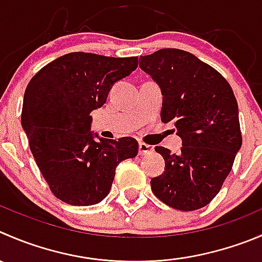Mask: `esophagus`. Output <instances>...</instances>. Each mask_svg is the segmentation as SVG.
I'll return each mask as SVG.
<instances>
[{"instance_id":"1","label":"esophagus","mask_w":262,"mask_h":262,"mask_svg":"<svg viewBox=\"0 0 262 262\" xmlns=\"http://www.w3.org/2000/svg\"><path fill=\"white\" fill-rule=\"evenodd\" d=\"M138 151H139V155H141V156H143V155H148V154H151V152H154V147L149 146V144L143 143V142H139Z\"/></svg>"}]
</instances>
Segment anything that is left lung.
Wrapping results in <instances>:
<instances>
[{"label": "left lung", "mask_w": 262, "mask_h": 262, "mask_svg": "<svg viewBox=\"0 0 262 262\" xmlns=\"http://www.w3.org/2000/svg\"><path fill=\"white\" fill-rule=\"evenodd\" d=\"M139 68L161 88V120L174 121L183 144L178 155L155 148L165 171L151 179L152 192L180 211L205 207L222 189L242 146L232 87L214 68L177 48L141 56Z\"/></svg>", "instance_id": "left-lung-1"}]
</instances>
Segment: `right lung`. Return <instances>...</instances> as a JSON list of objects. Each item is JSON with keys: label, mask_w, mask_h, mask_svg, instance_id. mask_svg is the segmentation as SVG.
I'll use <instances>...</instances> for the list:
<instances>
[{"label": "right lung", "mask_w": 262, "mask_h": 262, "mask_svg": "<svg viewBox=\"0 0 262 262\" xmlns=\"http://www.w3.org/2000/svg\"><path fill=\"white\" fill-rule=\"evenodd\" d=\"M138 67V57L72 52L47 63L24 93L21 125L51 192L65 204L90 206L111 189L116 166L138 154L132 137L96 141L91 113L114 83Z\"/></svg>", "instance_id": "right-lung-1"}]
</instances>
